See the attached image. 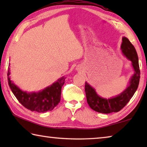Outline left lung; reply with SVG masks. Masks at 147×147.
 Wrapping results in <instances>:
<instances>
[{"instance_id":"obj_1","label":"left lung","mask_w":147,"mask_h":147,"mask_svg":"<svg viewBox=\"0 0 147 147\" xmlns=\"http://www.w3.org/2000/svg\"><path fill=\"white\" fill-rule=\"evenodd\" d=\"M121 49L122 53L131 61L134 74L131 76L128 87L115 97L105 98L100 97L96 93L94 89L86 82L85 91L87 102L90 108L95 111L102 113L118 112L130 101L138 88L140 79L138 56L135 47L126 37H123Z\"/></svg>"}]
</instances>
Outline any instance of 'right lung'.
<instances>
[{
    "mask_svg": "<svg viewBox=\"0 0 147 147\" xmlns=\"http://www.w3.org/2000/svg\"><path fill=\"white\" fill-rule=\"evenodd\" d=\"M9 74L10 72L8 67L7 75L9 88L19 102L28 109L39 113H44L53 110L60 102L61 88L65 80L64 76L38 93H27L26 91L21 90L15 85L10 80Z\"/></svg>",
    "mask_w": 147,
    "mask_h": 147,
    "instance_id": "add662e5",
    "label": "right lung"
}]
</instances>
